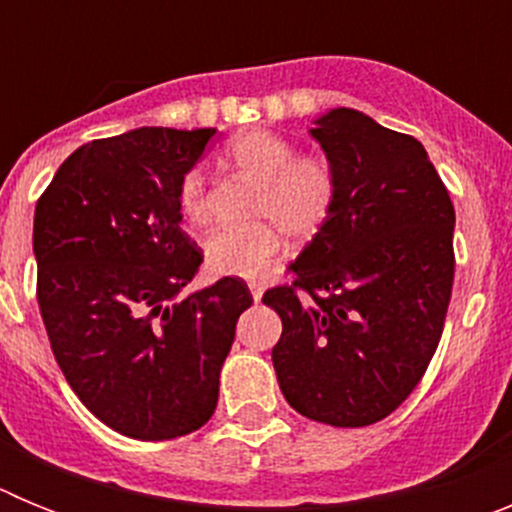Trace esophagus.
I'll list each match as a JSON object with an SVG mask.
<instances>
[{"label": "esophagus", "mask_w": 512, "mask_h": 512, "mask_svg": "<svg viewBox=\"0 0 512 512\" xmlns=\"http://www.w3.org/2000/svg\"><path fill=\"white\" fill-rule=\"evenodd\" d=\"M248 289H251V295H253V300H256V302L264 297V284H261V282H251V284H248Z\"/></svg>", "instance_id": "esophagus-1"}]
</instances>
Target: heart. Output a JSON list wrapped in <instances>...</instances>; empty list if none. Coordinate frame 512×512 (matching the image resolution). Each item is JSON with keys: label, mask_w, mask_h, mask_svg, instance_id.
<instances>
[{"label": "heart", "mask_w": 512, "mask_h": 512, "mask_svg": "<svg viewBox=\"0 0 512 512\" xmlns=\"http://www.w3.org/2000/svg\"><path fill=\"white\" fill-rule=\"evenodd\" d=\"M295 146L269 130H246L225 148L230 164L259 179L261 192L246 228H220L205 238V264L217 277H259L279 259L284 235L312 241L336 207V174L325 158L295 156ZM179 207L189 223L210 217V192L202 171L192 169L179 182Z\"/></svg>", "instance_id": "1"}]
</instances>
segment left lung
<instances>
[{"instance_id":"left-lung-1","label":"left lung","mask_w":512,"mask_h":512,"mask_svg":"<svg viewBox=\"0 0 512 512\" xmlns=\"http://www.w3.org/2000/svg\"><path fill=\"white\" fill-rule=\"evenodd\" d=\"M312 122L336 207L289 264L295 284L264 295L282 318L271 361L297 413L361 428L400 408L436 354L456 215L423 143L351 107Z\"/></svg>"}]
</instances>
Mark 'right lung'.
Here are the masks:
<instances>
[{"label": "right lung", "instance_id": "add662e5", "mask_svg": "<svg viewBox=\"0 0 512 512\" xmlns=\"http://www.w3.org/2000/svg\"><path fill=\"white\" fill-rule=\"evenodd\" d=\"M215 128H138L76 148L35 207L38 305L53 356L89 413L166 441L212 418L246 282L182 295L202 251L182 228L179 182Z\"/></svg>", "mask_w": 512, "mask_h": 512}]
</instances>
